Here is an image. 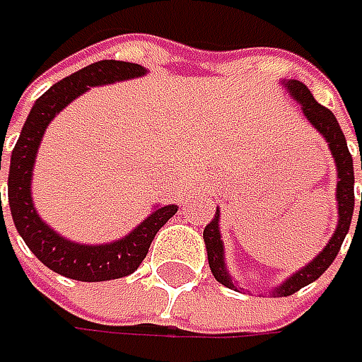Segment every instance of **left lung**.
<instances>
[{"label": "left lung", "mask_w": 362, "mask_h": 362, "mask_svg": "<svg viewBox=\"0 0 362 362\" xmlns=\"http://www.w3.org/2000/svg\"><path fill=\"white\" fill-rule=\"evenodd\" d=\"M284 88L292 98L296 100L304 112V117L313 124L316 131L325 136L328 143V148L334 157V165H337V202H339V223L337 230L332 233V238L328 240L325 250L314 257L313 262H308L304 268L294 272L284 284L276 286L272 290V296H290L294 292H298L300 288L313 284L314 280H318L328 266L334 262V257L341 250L342 242L349 233L351 228V219H353V209H355V169H353V155L346 146V139L342 134L339 120L334 119V115L328 110L327 106L318 105L314 100L310 90L298 82V80H284ZM361 169H362V151H361ZM362 214V197H361V211H358V219ZM203 240H205V247H207V259H209V268L211 274L216 276L219 284L228 286V288H235L231 282L230 272L226 266V257H223V242H221V233H219V209L216 211V217L211 219V223L205 226L203 230Z\"/></svg>", "instance_id": "left-lung-1"}]
</instances>
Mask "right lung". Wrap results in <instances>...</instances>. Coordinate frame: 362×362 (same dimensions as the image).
I'll list each match as a JSON object with an SVG mask.
<instances>
[{"mask_svg":"<svg viewBox=\"0 0 362 362\" xmlns=\"http://www.w3.org/2000/svg\"><path fill=\"white\" fill-rule=\"evenodd\" d=\"M145 74L146 70L139 64L103 60L66 76L35 100L21 129L20 139L11 151L9 177H7V203L16 230L23 238L25 245L32 250V254L44 266H48L49 270L62 274L66 278L80 282H105V280H117L122 276H129L146 257V252L157 231L177 214V205L157 207L129 235L120 238L117 242L86 245V243L70 242L60 233H56L37 216L32 202V171H34L35 155L52 119L64 106L70 105L76 96L88 90L90 86L112 84L120 80L141 78Z\"/></svg>","mask_w":362,"mask_h":362,"instance_id":"add662e5","label":"right lung"}]
</instances>
